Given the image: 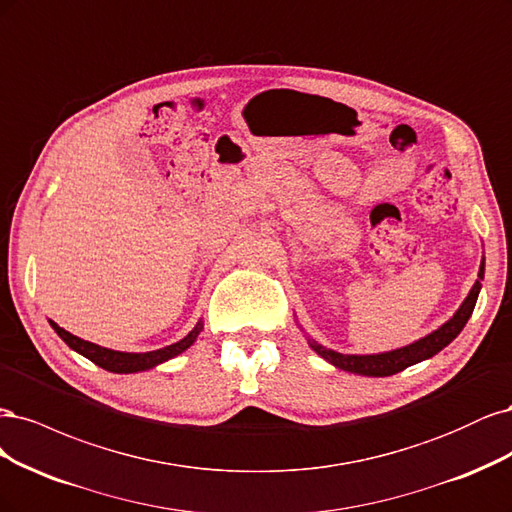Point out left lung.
<instances>
[{
    "label": "left lung",
    "instance_id": "obj_1",
    "mask_svg": "<svg viewBox=\"0 0 512 512\" xmlns=\"http://www.w3.org/2000/svg\"><path fill=\"white\" fill-rule=\"evenodd\" d=\"M485 278V257L481 259V268H478V278L476 283L472 285L468 298L461 302V306L457 308L455 315L442 323L438 329H434L432 334H427L415 342H410L406 346H400V349L393 351H385V353H372V355H349V353H338L334 349H327V346L319 344L315 338H308V346L315 351L319 357H323L329 364L353 372V374H361V376H391L398 374L402 370H406L408 366H415L419 361H425L434 357L436 353H440L444 346L451 344L464 325L468 323V319L472 317V310L476 306L478 293H481V280ZM300 325V323H298ZM302 329V325H300ZM304 332V329H302Z\"/></svg>",
    "mask_w": 512,
    "mask_h": 512
}]
</instances>
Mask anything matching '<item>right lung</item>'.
I'll return each instance as SVG.
<instances>
[{
  "label": "right lung",
  "mask_w": 512,
  "mask_h": 512,
  "mask_svg": "<svg viewBox=\"0 0 512 512\" xmlns=\"http://www.w3.org/2000/svg\"><path fill=\"white\" fill-rule=\"evenodd\" d=\"M48 323H51V327L57 332V336L70 346L72 351L80 353L82 357H87L89 361H93L95 366H100L108 372H114V374H134V372H146V370H153L157 368L159 364H166L168 359H174L176 355L185 353L189 346L197 340V336H200L204 323L197 321V325L191 329V332L183 338L178 340L170 346H163V349H157V351H146V353H125V351H112V349H106V346H100V344H93L89 340H82L70 332H65L63 327H59L55 321L48 319Z\"/></svg>",
  "instance_id": "add662e5"
}]
</instances>
